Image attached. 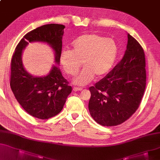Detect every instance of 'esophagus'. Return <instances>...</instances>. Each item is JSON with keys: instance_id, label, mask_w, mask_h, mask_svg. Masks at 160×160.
Masks as SVG:
<instances>
[{"instance_id": "34e87169", "label": "esophagus", "mask_w": 160, "mask_h": 160, "mask_svg": "<svg viewBox=\"0 0 160 160\" xmlns=\"http://www.w3.org/2000/svg\"><path fill=\"white\" fill-rule=\"evenodd\" d=\"M82 89L81 88H78V87H74L73 88V90L74 91H80V90H82Z\"/></svg>"}]
</instances>
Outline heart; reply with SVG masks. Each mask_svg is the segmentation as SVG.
I'll list each match as a JSON object with an SVG mask.
<instances>
[{"label": "heart", "mask_w": 160, "mask_h": 160, "mask_svg": "<svg viewBox=\"0 0 160 160\" xmlns=\"http://www.w3.org/2000/svg\"><path fill=\"white\" fill-rule=\"evenodd\" d=\"M118 46L111 38L96 34H85L77 38L72 44V51L65 50L60 54V62L68 75L74 76L81 65L84 68L73 82L84 86L94 77L106 75L113 65L118 55Z\"/></svg>", "instance_id": "obj_1"}]
</instances>
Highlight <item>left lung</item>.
<instances>
[{"instance_id":"obj_1","label":"left lung","mask_w":160,"mask_h":160,"mask_svg":"<svg viewBox=\"0 0 160 160\" xmlns=\"http://www.w3.org/2000/svg\"><path fill=\"white\" fill-rule=\"evenodd\" d=\"M144 49L128 34L123 58L106 77L90 88V113L98 123L117 126L129 118L139 108L146 88Z\"/></svg>"}]
</instances>
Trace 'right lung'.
Masks as SVG:
<instances>
[{
  "instance_id": "add662e5",
  "label": "right lung",
  "mask_w": 160,
  "mask_h": 160,
  "mask_svg": "<svg viewBox=\"0 0 160 160\" xmlns=\"http://www.w3.org/2000/svg\"><path fill=\"white\" fill-rule=\"evenodd\" d=\"M65 27L50 23L27 33L16 47L11 59V88L21 107L31 116L39 119H48L62 110L66 99L72 92L58 67L54 65L46 76L37 77L23 68L22 52L28 42L48 44L54 52L57 64L60 61L62 39Z\"/></svg>"
}]
</instances>
